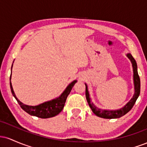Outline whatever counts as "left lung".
Instances as JSON below:
<instances>
[{
  "label": "left lung",
  "mask_w": 147,
  "mask_h": 147,
  "mask_svg": "<svg viewBox=\"0 0 147 147\" xmlns=\"http://www.w3.org/2000/svg\"><path fill=\"white\" fill-rule=\"evenodd\" d=\"M126 57L129 59L132 63L133 71V84H134V94H133V97L124 105L123 107L117 110H105V109H99L97 107L95 104L91 101V98L90 97V94H89L87 84L85 83L86 85V97L88 104L92 110L94 114L98 116L99 117L105 118V119H115V118H119L124 115L127 113L129 111L131 110L133 106H134L135 103L139 97L140 93V79L138 75V65L136 60L132 57V55L130 53L126 54Z\"/></svg>",
  "instance_id": "8db88e82"
}]
</instances>
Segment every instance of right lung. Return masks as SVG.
I'll return each mask as SVG.
<instances>
[{
    "label": "right lung",
    "instance_id": "obj_1",
    "mask_svg": "<svg viewBox=\"0 0 147 147\" xmlns=\"http://www.w3.org/2000/svg\"><path fill=\"white\" fill-rule=\"evenodd\" d=\"M14 63V62H13ZM13 67V63L11 65V71L12 70ZM11 75H10V88H11V93L15 99H16L19 105L21 106L23 110H24L25 112L28 113V114H30V115L36 116V117L43 118V119H45V118H50L55 117L58 115L59 113L63 110L64 105H65V101H66L67 97H68L69 94H70V91H71L72 87L74 86L75 83H77V80H74L73 82H72L68 86L66 87V88L64 90V91L61 94V95L59 96L58 97H56L55 99H52V100L48 101V102H45L42 103V104H38L37 106H29L24 104L23 103H22L21 101L16 97V95L14 93V91L13 90L12 85H11Z\"/></svg>",
    "mask_w": 147,
    "mask_h": 147
}]
</instances>
